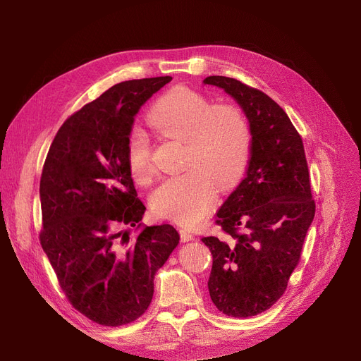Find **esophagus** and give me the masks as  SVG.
Masks as SVG:
<instances>
[{
    "instance_id": "esophagus-1",
    "label": "esophagus",
    "mask_w": 361,
    "mask_h": 361,
    "mask_svg": "<svg viewBox=\"0 0 361 361\" xmlns=\"http://www.w3.org/2000/svg\"><path fill=\"white\" fill-rule=\"evenodd\" d=\"M180 237H181V241H183V243L192 241V240L195 238V235H193L190 231H187V230H180Z\"/></svg>"
}]
</instances>
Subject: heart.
<instances>
[{
  "label": "heart",
  "instance_id": "1",
  "mask_svg": "<svg viewBox=\"0 0 361 361\" xmlns=\"http://www.w3.org/2000/svg\"><path fill=\"white\" fill-rule=\"evenodd\" d=\"M149 127L159 135L184 142L183 174L165 180L152 196L155 214L181 225L203 219L215 202V182L233 188L241 178L252 152V128L244 114L231 105H216L203 93L178 86L152 105ZM131 176L147 181L154 176L149 145L142 133L128 140Z\"/></svg>",
  "mask_w": 361,
  "mask_h": 361
}]
</instances>
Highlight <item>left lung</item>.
I'll list each match as a JSON object with an SVG mask.
<instances>
[{
  "label": "left lung",
  "mask_w": 361,
  "mask_h": 361,
  "mask_svg": "<svg viewBox=\"0 0 361 361\" xmlns=\"http://www.w3.org/2000/svg\"><path fill=\"white\" fill-rule=\"evenodd\" d=\"M240 105L252 128L245 178L216 212L226 240L203 237L214 263L207 281L214 305L226 316L268 310L287 290L314 218L302 140L267 93L235 79L209 75Z\"/></svg>",
  "instance_id": "1"
}]
</instances>
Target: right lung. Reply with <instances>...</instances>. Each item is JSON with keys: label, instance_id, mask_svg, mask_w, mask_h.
<instances>
[{"label": "right lung", "instance_id": "1", "mask_svg": "<svg viewBox=\"0 0 361 361\" xmlns=\"http://www.w3.org/2000/svg\"><path fill=\"white\" fill-rule=\"evenodd\" d=\"M173 78L114 85L61 126L44 165L41 244L74 309L105 326L140 317L157 271L177 247L173 225L145 226L127 161L140 106ZM124 226L140 231L133 240Z\"/></svg>", "mask_w": 361, "mask_h": 361}]
</instances>
